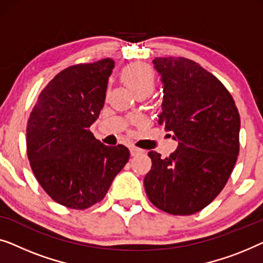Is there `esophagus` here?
Wrapping results in <instances>:
<instances>
[{
  "label": "esophagus",
  "instance_id": "34e87169",
  "mask_svg": "<svg viewBox=\"0 0 263 263\" xmlns=\"http://www.w3.org/2000/svg\"><path fill=\"white\" fill-rule=\"evenodd\" d=\"M130 153H131V156H136V155L142 154L143 150H140V149H138V147H136V146H130Z\"/></svg>",
  "mask_w": 263,
  "mask_h": 263
}]
</instances>
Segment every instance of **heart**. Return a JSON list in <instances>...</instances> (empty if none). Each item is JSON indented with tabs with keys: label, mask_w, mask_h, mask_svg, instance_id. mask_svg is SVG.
Masks as SVG:
<instances>
[{
	"label": "heart",
	"mask_w": 263,
	"mask_h": 263,
	"mask_svg": "<svg viewBox=\"0 0 263 263\" xmlns=\"http://www.w3.org/2000/svg\"><path fill=\"white\" fill-rule=\"evenodd\" d=\"M123 81L137 96L150 95L157 84L156 73L144 63H133L124 69Z\"/></svg>",
	"instance_id": "b5f03b06"
}]
</instances>
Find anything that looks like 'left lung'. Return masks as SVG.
I'll use <instances>...</instances> for the list:
<instances>
[{
    "instance_id": "left-lung-1",
    "label": "left lung",
    "mask_w": 263,
    "mask_h": 263,
    "mask_svg": "<svg viewBox=\"0 0 263 263\" xmlns=\"http://www.w3.org/2000/svg\"><path fill=\"white\" fill-rule=\"evenodd\" d=\"M163 83L158 123L179 142L169 157L150 151L144 177L149 200L164 212L190 216L220 193L237 161L241 119L224 84L183 57L155 58Z\"/></svg>"
}]
</instances>
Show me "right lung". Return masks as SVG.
<instances>
[{
    "label": "right lung",
    "mask_w": 263,
    "mask_h": 263,
    "mask_svg": "<svg viewBox=\"0 0 263 263\" xmlns=\"http://www.w3.org/2000/svg\"><path fill=\"white\" fill-rule=\"evenodd\" d=\"M113 68L105 58L62 70L29 114L26 145L32 172L51 199L68 209L101 201L130 158L126 146H107L90 132Z\"/></svg>",
    "instance_id": "1"
}]
</instances>
